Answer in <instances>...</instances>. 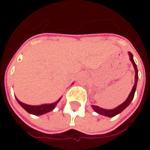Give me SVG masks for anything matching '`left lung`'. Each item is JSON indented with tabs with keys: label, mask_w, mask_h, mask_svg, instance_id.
Here are the masks:
<instances>
[{
	"label": "left lung",
	"mask_w": 150,
	"mask_h": 150,
	"mask_svg": "<svg viewBox=\"0 0 150 150\" xmlns=\"http://www.w3.org/2000/svg\"><path fill=\"white\" fill-rule=\"evenodd\" d=\"M129 59L130 61L132 63L133 65V67H134V70H135V82H134V85L132 88V91L130 92V94L129 95L128 98L126 99V100L122 103L121 104H120L119 106H117L115 108L113 109H104V108H100L99 106H96V105H91V108H93V110L97 112L98 114H100V115H103V116H108V117H113V116L118 115L122 111H124L125 109L126 108L129 106L130 103L132 102V99L134 97V94H135L136 89H137V80H138V71H137V65H136L135 62L133 60V57H132V53L129 52Z\"/></svg>",
	"instance_id": "8db88e82"
}]
</instances>
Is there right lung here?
<instances>
[{
	"instance_id": "1",
	"label": "right lung",
	"mask_w": 150,
	"mask_h": 150,
	"mask_svg": "<svg viewBox=\"0 0 150 150\" xmlns=\"http://www.w3.org/2000/svg\"><path fill=\"white\" fill-rule=\"evenodd\" d=\"M61 98H59L58 100L54 102V103H51V104H41V105H29V104H24V103L21 102L17 97H16V100L18 102V104H20L27 112H29L30 114L35 115V116H41V115H43L45 113H47L54 110L57 104L61 100Z\"/></svg>"
}]
</instances>
